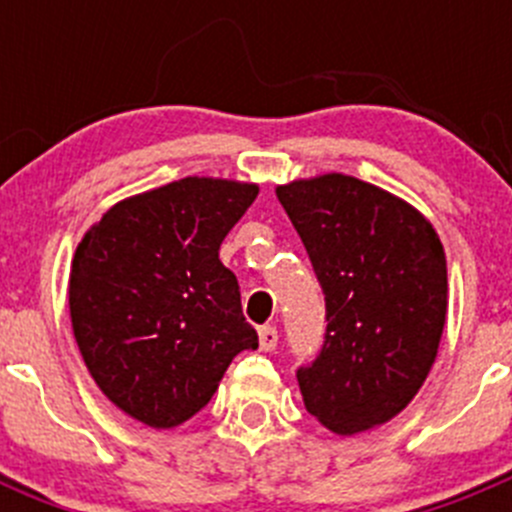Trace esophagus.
Masks as SVG:
<instances>
[{
    "label": "esophagus",
    "mask_w": 512,
    "mask_h": 512,
    "mask_svg": "<svg viewBox=\"0 0 512 512\" xmlns=\"http://www.w3.org/2000/svg\"><path fill=\"white\" fill-rule=\"evenodd\" d=\"M277 327H272V324H265V327H260V349L262 352H272V349L277 347Z\"/></svg>",
    "instance_id": "obj_1"
}]
</instances>
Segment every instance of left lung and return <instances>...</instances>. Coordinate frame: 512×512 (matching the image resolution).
I'll return each mask as SVG.
<instances>
[{
  "label": "left lung",
  "mask_w": 512,
  "mask_h": 512,
  "mask_svg": "<svg viewBox=\"0 0 512 512\" xmlns=\"http://www.w3.org/2000/svg\"><path fill=\"white\" fill-rule=\"evenodd\" d=\"M327 307L317 359L297 369L312 416L352 436L406 409L431 371L446 324V255L404 200L352 175L277 188Z\"/></svg>",
  "instance_id": "obj_1"
}]
</instances>
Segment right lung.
<instances>
[{"label": "right lung", "mask_w": 512, "mask_h": 512, "mask_svg": "<svg viewBox=\"0 0 512 512\" xmlns=\"http://www.w3.org/2000/svg\"><path fill=\"white\" fill-rule=\"evenodd\" d=\"M257 185L183 178L113 205L76 247L74 337L98 389L128 416L173 428L198 414L257 332L220 262Z\"/></svg>", "instance_id": "1"}]
</instances>
